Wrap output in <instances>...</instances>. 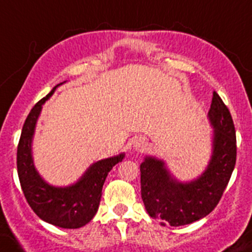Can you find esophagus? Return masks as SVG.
I'll use <instances>...</instances> for the list:
<instances>
[{"instance_id":"1","label":"esophagus","mask_w":252,"mask_h":252,"mask_svg":"<svg viewBox=\"0 0 252 252\" xmlns=\"http://www.w3.org/2000/svg\"><path fill=\"white\" fill-rule=\"evenodd\" d=\"M146 147L147 143L143 138H137V139L134 140V146H133V148H134L135 152H143L146 149Z\"/></svg>"}]
</instances>
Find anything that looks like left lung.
I'll return each instance as SVG.
<instances>
[{"label": "left lung", "instance_id": "8db88e82", "mask_svg": "<svg viewBox=\"0 0 252 252\" xmlns=\"http://www.w3.org/2000/svg\"><path fill=\"white\" fill-rule=\"evenodd\" d=\"M211 134V156L205 171L196 178L181 181L167 163L156 156H146L140 164L142 199L152 219L160 225L183 226L212 212L231 178L236 163V131L227 106L217 93L207 114Z\"/></svg>", "mask_w": 252, "mask_h": 252}]
</instances>
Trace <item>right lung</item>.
I'll list each match as a JSON object with an SVG mask.
<instances>
[{"instance_id":"add662e5","label":"right lung","mask_w":252,"mask_h":252,"mask_svg":"<svg viewBox=\"0 0 252 252\" xmlns=\"http://www.w3.org/2000/svg\"><path fill=\"white\" fill-rule=\"evenodd\" d=\"M64 83L56 85L27 115L17 147V173L27 202L42 221L61 228H80L95 216L106 176L117 163L124 159L126 153L92 163L71 185L54 186L42 178L36 169L32 156L36 124L42 105Z\"/></svg>"}]
</instances>
